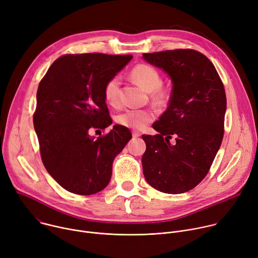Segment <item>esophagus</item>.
<instances>
[{
  "mask_svg": "<svg viewBox=\"0 0 258 258\" xmlns=\"http://www.w3.org/2000/svg\"><path fill=\"white\" fill-rule=\"evenodd\" d=\"M142 135H141V133L140 132H133V137L134 138H139V137H141Z\"/></svg>",
  "mask_w": 258,
  "mask_h": 258,
  "instance_id": "esophagus-1",
  "label": "esophagus"
}]
</instances>
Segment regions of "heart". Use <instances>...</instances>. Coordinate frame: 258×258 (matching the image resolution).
<instances>
[{"label": "heart", "mask_w": 258, "mask_h": 258, "mask_svg": "<svg viewBox=\"0 0 258 258\" xmlns=\"http://www.w3.org/2000/svg\"><path fill=\"white\" fill-rule=\"evenodd\" d=\"M132 78L147 92H152V98L157 103H163L167 98V92L161 87V76L159 71L151 65L139 64L131 71ZM120 78L114 76L109 79L104 86L105 100L112 106L119 104ZM155 118L152 109H126L116 116L118 124L133 130H142Z\"/></svg>", "instance_id": "obj_1"}]
</instances>
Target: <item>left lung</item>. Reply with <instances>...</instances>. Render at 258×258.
I'll return each mask as SVG.
<instances>
[{
    "instance_id": "1",
    "label": "left lung",
    "mask_w": 258,
    "mask_h": 258,
    "mask_svg": "<svg viewBox=\"0 0 258 258\" xmlns=\"http://www.w3.org/2000/svg\"><path fill=\"white\" fill-rule=\"evenodd\" d=\"M143 58L172 82L168 107L152 125L158 134L142 136L144 176L160 192L185 193L206 176L223 142L224 84L212 62L192 49L145 53Z\"/></svg>"
}]
</instances>
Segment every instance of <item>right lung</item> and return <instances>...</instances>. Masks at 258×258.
I'll return each mask as SVG.
<instances>
[{
  "mask_svg": "<svg viewBox=\"0 0 258 258\" xmlns=\"http://www.w3.org/2000/svg\"><path fill=\"white\" fill-rule=\"evenodd\" d=\"M132 55L66 54L56 59L36 93L33 126L42 161L59 185L78 195H93L109 183L112 163L132 134L115 124L95 138L94 130L112 123L104 86Z\"/></svg>",
  "mask_w": 258,
  "mask_h": 258,
  "instance_id": "right-lung-1",
  "label": "right lung"
}]
</instances>
